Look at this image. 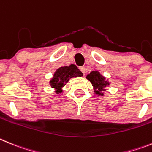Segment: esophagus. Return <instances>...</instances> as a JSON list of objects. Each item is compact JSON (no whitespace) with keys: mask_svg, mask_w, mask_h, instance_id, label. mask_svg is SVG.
Masks as SVG:
<instances>
[{"mask_svg":"<svg viewBox=\"0 0 152 152\" xmlns=\"http://www.w3.org/2000/svg\"><path fill=\"white\" fill-rule=\"evenodd\" d=\"M79 69L82 71V73H83V74H85V73H86V68H85V66H80V67H79Z\"/></svg>","mask_w":152,"mask_h":152,"instance_id":"34e87169","label":"esophagus"}]
</instances>
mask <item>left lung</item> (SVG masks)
Returning a JSON list of instances; mask_svg holds the SVG:
<instances>
[{"instance_id":"8db88e82","label":"left lung","mask_w":152,"mask_h":152,"mask_svg":"<svg viewBox=\"0 0 152 152\" xmlns=\"http://www.w3.org/2000/svg\"><path fill=\"white\" fill-rule=\"evenodd\" d=\"M86 78L91 82L92 86L94 87L95 92L97 95H103L102 91H104L105 88H107L109 85V83L105 79V78L100 74L98 71H92L90 73V74L87 75Z\"/></svg>"}]
</instances>
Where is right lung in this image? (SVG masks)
<instances>
[{
	"label": "right lung",
	"instance_id": "add662e5",
	"mask_svg": "<svg viewBox=\"0 0 152 152\" xmlns=\"http://www.w3.org/2000/svg\"><path fill=\"white\" fill-rule=\"evenodd\" d=\"M83 73L79 70L76 65H70L69 66H62L56 70L54 74V77L50 81V85L51 88L56 90V93L59 94L62 92V87H64L66 83L69 81L70 78L81 77Z\"/></svg>",
	"mask_w": 152,
	"mask_h": 152
}]
</instances>
